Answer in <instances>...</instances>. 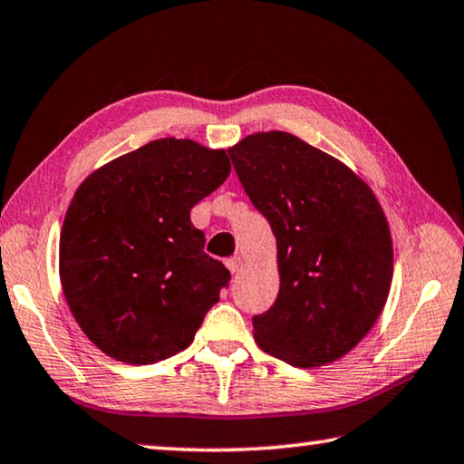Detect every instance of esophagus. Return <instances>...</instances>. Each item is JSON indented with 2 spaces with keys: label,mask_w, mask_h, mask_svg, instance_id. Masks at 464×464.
Masks as SVG:
<instances>
[{
  "label": "esophagus",
  "mask_w": 464,
  "mask_h": 464,
  "mask_svg": "<svg viewBox=\"0 0 464 464\" xmlns=\"http://www.w3.org/2000/svg\"><path fill=\"white\" fill-rule=\"evenodd\" d=\"M227 264V268H229V272H239L241 270V266H243V257L241 256H233V257H229V260L225 262Z\"/></svg>",
  "instance_id": "1"
}]
</instances>
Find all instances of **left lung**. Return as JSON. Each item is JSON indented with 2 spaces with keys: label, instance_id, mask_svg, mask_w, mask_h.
I'll use <instances>...</instances> for the list:
<instances>
[{
  "label": "left lung",
  "instance_id": "left-lung-1",
  "mask_svg": "<svg viewBox=\"0 0 464 464\" xmlns=\"http://www.w3.org/2000/svg\"><path fill=\"white\" fill-rule=\"evenodd\" d=\"M229 155L278 247L280 290L254 317L257 345L298 368L335 362L371 332L391 290L379 200L342 161L290 132H256Z\"/></svg>",
  "mask_w": 464,
  "mask_h": 464
}]
</instances>
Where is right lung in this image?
<instances>
[{"mask_svg": "<svg viewBox=\"0 0 464 464\" xmlns=\"http://www.w3.org/2000/svg\"><path fill=\"white\" fill-rule=\"evenodd\" d=\"M231 171L223 149L157 139L83 179L59 241L67 304L110 358L155 364L192 343L229 285L190 210Z\"/></svg>", "mask_w": 464, "mask_h": 464, "instance_id": "add662e5", "label": "right lung"}]
</instances>
